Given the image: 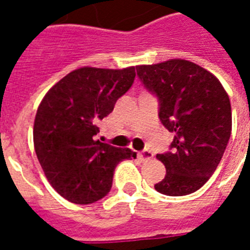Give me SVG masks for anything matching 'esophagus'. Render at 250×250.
I'll use <instances>...</instances> for the list:
<instances>
[{
    "label": "esophagus",
    "instance_id": "obj_1",
    "mask_svg": "<svg viewBox=\"0 0 250 250\" xmlns=\"http://www.w3.org/2000/svg\"><path fill=\"white\" fill-rule=\"evenodd\" d=\"M139 157H140L141 161H144V162H146V161L152 160V158H153V153L150 152V150H148V149H145V150H143V152L139 153Z\"/></svg>",
    "mask_w": 250,
    "mask_h": 250
}]
</instances>
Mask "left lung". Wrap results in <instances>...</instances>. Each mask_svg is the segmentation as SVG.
<instances>
[{"instance_id": "left-lung-1", "label": "left lung", "mask_w": 250, "mask_h": 250, "mask_svg": "<svg viewBox=\"0 0 250 250\" xmlns=\"http://www.w3.org/2000/svg\"><path fill=\"white\" fill-rule=\"evenodd\" d=\"M137 76L158 97L162 125L174 133L171 152L157 154L166 167L160 193L186 196L205 184L221 162L232 129L227 92L215 76L186 60L136 66Z\"/></svg>"}]
</instances>
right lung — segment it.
Returning <instances> with one entry per match:
<instances>
[{"instance_id":"1","label":"right lung","mask_w":250,"mask_h":250,"mask_svg":"<svg viewBox=\"0 0 250 250\" xmlns=\"http://www.w3.org/2000/svg\"><path fill=\"white\" fill-rule=\"evenodd\" d=\"M135 67H80L48 90L33 125L37 160L50 186L74 204L88 205L111 189L115 166L136 158L128 148L96 140L97 123L131 88Z\"/></svg>"}]
</instances>
